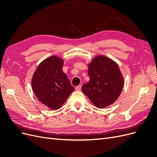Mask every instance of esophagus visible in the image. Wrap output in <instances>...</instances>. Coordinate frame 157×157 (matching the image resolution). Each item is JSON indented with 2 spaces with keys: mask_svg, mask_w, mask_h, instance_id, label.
I'll use <instances>...</instances> for the list:
<instances>
[{
  "mask_svg": "<svg viewBox=\"0 0 157 157\" xmlns=\"http://www.w3.org/2000/svg\"><path fill=\"white\" fill-rule=\"evenodd\" d=\"M81 85H78V86H76V88H75V89H76V90H77V91H79V90H80V89H81Z\"/></svg>",
  "mask_w": 157,
  "mask_h": 157,
  "instance_id": "obj_1",
  "label": "esophagus"
}]
</instances>
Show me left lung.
<instances>
[{"label": "left lung", "instance_id": "obj_1", "mask_svg": "<svg viewBox=\"0 0 157 157\" xmlns=\"http://www.w3.org/2000/svg\"><path fill=\"white\" fill-rule=\"evenodd\" d=\"M89 82L82 86L83 93L98 108L115 102L122 92L124 79L117 64L105 56H99L88 65Z\"/></svg>", "mask_w": 157, "mask_h": 157}]
</instances>
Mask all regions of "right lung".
Instances as JSON below:
<instances>
[{
    "instance_id": "1",
    "label": "right lung",
    "mask_w": 157,
    "mask_h": 157,
    "mask_svg": "<svg viewBox=\"0 0 157 157\" xmlns=\"http://www.w3.org/2000/svg\"><path fill=\"white\" fill-rule=\"evenodd\" d=\"M63 60L57 56L46 59L33 76L32 87L38 99L48 108L57 110L74 90L62 70Z\"/></svg>"
}]
</instances>
